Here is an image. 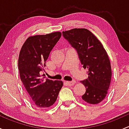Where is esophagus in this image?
<instances>
[{"label": "esophagus", "instance_id": "1", "mask_svg": "<svg viewBox=\"0 0 129 129\" xmlns=\"http://www.w3.org/2000/svg\"><path fill=\"white\" fill-rule=\"evenodd\" d=\"M66 83H67L69 85H71V86H72V85L75 84V80H72V81H67L66 82Z\"/></svg>", "mask_w": 129, "mask_h": 129}]
</instances>
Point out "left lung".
Returning a JSON list of instances; mask_svg holds the SVG:
<instances>
[{"label": "left lung", "instance_id": "1", "mask_svg": "<svg viewBox=\"0 0 129 129\" xmlns=\"http://www.w3.org/2000/svg\"><path fill=\"white\" fill-rule=\"evenodd\" d=\"M65 39L76 50L88 78L81 81L86 88L82 96L85 102L97 104L107 94L112 77L111 66L107 52L101 42L86 28H74L62 32Z\"/></svg>", "mask_w": 129, "mask_h": 129}]
</instances>
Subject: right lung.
<instances>
[{"mask_svg": "<svg viewBox=\"0 0 129 129\" xmlns=\"http://www.w3.org/2000/svg\"><path fill=\"white\" fill-rule=\"evenodd\" d=\"M61 35L56 32L29 37L20 50L18 61L20 79L32 104L39 108L54 104L63 86L61 80L44 79L40 74Z\"/></svg>", "mask_w": 129, "mask_h": 129, "instance_id": "obj_1", "label": "right lung"}]
</instances>
